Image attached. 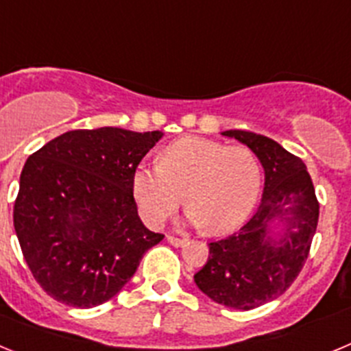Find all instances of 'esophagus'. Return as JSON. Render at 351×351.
I'll return each mask as SVG.
<instances>
[{"label": "esophagus", "instance_id": "1", "mask_svg": "<svg viewBox=\"0 0 351 351\" xmlns=\"http://www.w3.org/2000/svg\"><path fill=\"white\" fill-rule=\"evenodd\" d=\"M167 241H169V243L172 244V246H176V247H181V246H184L186 243H188V239L176 237V235H169V237H167Z\"/></svg>", "mask_w": 351, "mask_h": 351}]
</instances>
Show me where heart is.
Listing matches in <instances>:
<instances>
[{
	"instance_id": "b5f03b06",
	"label": "heart",
	"mask_w": 351,
	"mask_h": 351,
	"mask_svg": "<svg viewBox=\"0 0 351 351\" xmlns=\"http://www.w3.org/2000/svg\"><path fill=\"white\" fill-rule=\"evenodd\" d=\"M262 188V167L246 145L184 137L167 145L160 167H138L132 191L147 225L161 226L182 197L206 234H225L250 216Z\"/></svg>"
}]
</instances>
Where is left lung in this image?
<instances>
[{"label": "left lung", "mask_w": 351, "mask_h": 351, "mask_svg": "<svg viewBox=\"0 0 351 351\" xmlns=\"http://www.w3.org/2000/svg\"><path fill=\"white\" fill-rule=\"evenodd\" d=\"M223 135L237 138L258 156L265 188L250 221L209 244L210 256L195 274V283L214 302L247 311L283 295L297 280L311 250L320 204L299 156L258 133L228 130ZM274 219L287 225L276 241L268 234Z\"/></svg>", "instance_id": "left-lung-1"}]
</instances>
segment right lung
Segmentation results:
<instances>
[{
    "mask_svg": "<svg viewBox=\"0 0 351 351\" xmlns=\"http://www.w3.org/2000/svg\"><path fill=\"white\" fill-rule=\"evenodd\" d=\"M160 132L73 130L27 158L14 226L31 274L60 302L95 308L130 281L163 234L137 213L132 179Z\"/></svg>",
    "mask_w": 351,
    "mask_h": 351,
    "instance_id": "add662e5",
    "label": "right lung"
}]
</instances>
